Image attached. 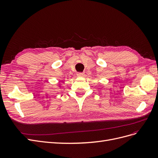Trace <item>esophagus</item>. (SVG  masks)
<instances>
[{
  "label": "esophagus",
  "instance_id": "34e87169",
  "mask_svg": "<svg viewBox=\"0 0 158 158\" xmlns=\"http://www.w3.org/2000/svg\"><path fill=\"white\" fill-rule=\"evenodd\" d=\"M77 76H78V77H83V76H84V73H78Z\"/></svg>",
  "mask_w": 158,
  "mask_h": 158
}]
</instances>
